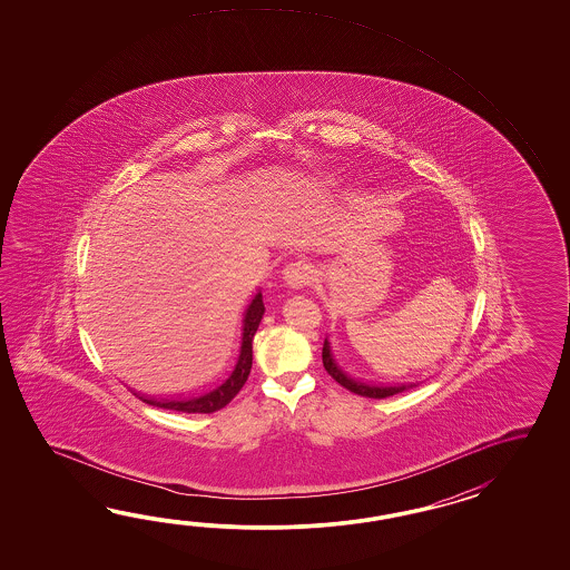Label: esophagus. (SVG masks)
Masks as SVG:
<instances>
[{
  "instance_id": "1",
  "label": "esophagus",
  "mask_w": 570,
  "mask_h": 570,
  "mask_svg": "<svg viewBox=\"0 0 570 570\" xmlns=\"http://www.w3.org/2000/svg\"><path fill=\"white\" fill-rule=\"evenodd\" d=\"M314 279V268L305 261H293L283 268V281L291 289H303Z\"/></svg>"
}]
</instances>
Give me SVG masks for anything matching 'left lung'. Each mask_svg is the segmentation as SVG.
<instances>
[{
    "mask_svg": "<svg viewBox=\"0 0 570 570\" xmlns=\"http://www.w3.org/2000/svg\"><path fill=\"white\" fill-rule=\"evenodd\" d=\"M322 361H324L327 375L332 376L334 381H338L342 387L348 389L356 395L371 397V400H385L391 395H397L401 391H407V389L420 385V383H383V381H371V379L354 375L346 363L340 358L338 351L332 346V342L327 338L324 340Z\"/></svg>",
    "mask_w": 570,
    "mask_h": 570,
    "instance_id": "obj_1",
    "label": "left lung"
}]
</instances>
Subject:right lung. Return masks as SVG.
I'll list each match as a JSON object with an SVG mask.
<instances>
[{"label":"right lung","mask_w":570,"mask_h":570,"mask_svg":"<svg viewBox=\"0 0 570 570\" xmlns=\"http://www.w3.org/2000/svg\"><path fill=\"white\" fill-rule=\"evenodd\" d=\"M265 314L263 293L256 289L206 361L189 375L158 383H124L130 393L148 405L183 413H214L226 407L243 389L253 368V338Z\"/></svg>","instance_id":"add662e5"}]
</instances>
